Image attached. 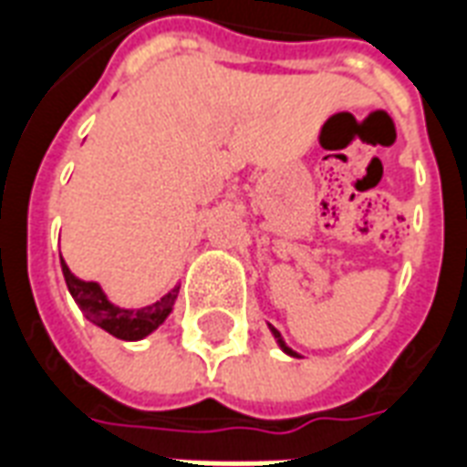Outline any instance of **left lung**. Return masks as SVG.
Returning a JSON list of instances; mask_svg holds the SVG:
<instances>
[{"label": "left lung", "instance_id": "left-lung-1", "mask_svg": "<svg viewBox=\"0 0 467 467\" xmlns=\"http://www.w3.org/2000/svg\"><path fill=\"white\" fill-rule=\"evenodd\" d=\"M269 329H272V334H275V339H277L279 348H282V351H285V354H289V357H299V354H296V351H292V348L286 347L285 339H282V334H279V331L275 329V327H272V324H269Z\"/></svg>", "mask_w": 467, "mask_h": 467}]
</instances>
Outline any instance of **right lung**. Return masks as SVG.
I'll return each mask as SVG.
<instances>
[{
  "mask_svg": "<svg viewBox=\"0 0 467 467\" xmlns=\"http://www.w3.org/2000/svg\"><path fill=\"white\" fill-rule=\"evenodd\" d=\"M61 272L67 279L68 292L74 296V302L78 304V309L86 314V319L93 321L96 327H101L103 331H109L110 337L123 341H138L148 334H153L172 312V304L178 299V289H181V286H172L168 295L161 296L155 304H148L143 309H120V306L109 302L101 285L74 277L64 260H61Z\"/></svg>",
  "mask_w": 467,
  "mask_h": 467,
  "instance_id": "obj_1",
  "label": "right lung"
}]
</instances>
